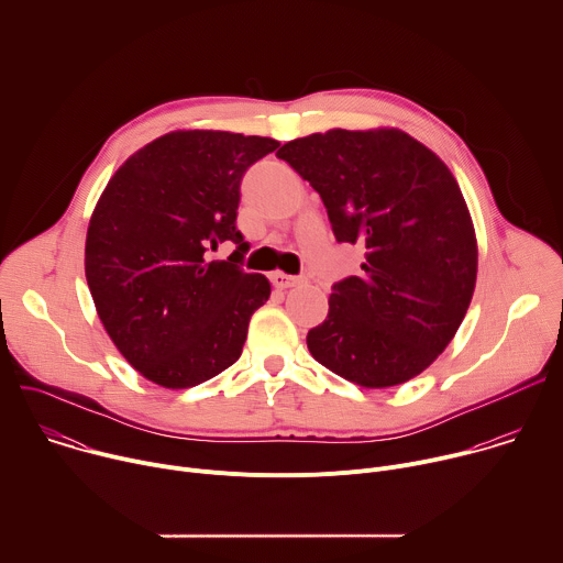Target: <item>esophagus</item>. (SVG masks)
<instances>
[{"mask_svg": "<svg viewBox=\"0 0 563 563\" xmlns=\"http://www.w3.org/2000/svg\"><path fill=\"white\" fill-rule=\"evenodd\" d=\"M272 283L278 289H289V287H296V285L305 283V276H291V274H285V272H274Z\"/></svg>", "mask_w": 563, "mask_h": 563, "instance_id": "34e87169", "label": "esophagus"}]
</instances>
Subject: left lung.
Returning <instances> with one entry per match:
<instances>
[{
	"mask_svg": "<svg viewBox=\"0 0 563 563\" xmlns=\"http://www.w3.org/2000/svg\"><path fill=\"white\" fill-rule=\"evenodd\" d=\"M276 155L323 198L339 243L363 245L361 276L334 285L311 356L361 387L400 385L450 345L470 307L478 250L443 159L396 126L330 129Z\"/></svg>",
	"mask_w": 563,
	"mask_h": 563,
	"instance_id": "obj_1",
	"label": "left lung"
}]
</instances>
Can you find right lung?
<instances>
[{
	"label": "right lung",
	"instance_id": "right-lung-1",
	"mask_svg": "<svg viewBox=\"0 0 563 563\" xmlns=\"http://www.w3.org/2000/svg\"><path fill=\"white\" fill-rule=\"evenodd\" d=\"M278 140L178 129L129 155L89 222L85 272L120 354L146 380L187 389L233 365L272 285L235 263L240 180ZM231 239L229 262L206 252Z\"/></svg>",
	"mask_w": 563,
	"mask_h": 563
}]
</instances>
